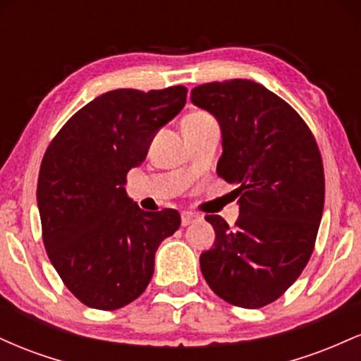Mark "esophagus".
<instances>
[{
    "label": "esophagus",
    "instance_id": "34e87169",
    "mask_svg": "<svg viewBox=\"0 0 361 361\" xmlns=\"http://www.w3.org/2000/svg\"><path fill=\"white\" fill-rule=\"evenodd\" d=\"M198 215L193 214V212H181V224L183 226H188V224H192L193 221H197Z\"/></svg>",
    "mask_w": 361,
    "mask_h": 361
}]
</instances>
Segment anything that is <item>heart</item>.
Instances as JSON below:
<instances>
[{"mask_svg":"<svg viewBox=\"0 0 361 361\" xmlns=\"http://www.w3.org/2000/svg\"><path fill=\"white\" fill-rule=\"evenodd\" d=\"M209 120H212V117H210L209 114H205V111H192V114L183 120V126H186V123H204L209 122Z\"/></svg>","mask_w":361,"mask_h":361,"instance_id":"heart-1","label":"heart"}]
</instances>
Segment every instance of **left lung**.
I'll list each match as a JSON object with an SVG mask.
<instances>
[{"label": "left lung", "instance_id": "1", "mask_svg": "<svg viewBox=\"0 0 361 361\" xmlns=\"http://www.w3.org/2000/svg\"><path fill=\"white\" fill-rule=\"evenodd\" d=\"M193 105L217 118V175L234 185L239 219L205 215L215 244L200 268L221 299L244 309L275 302L300 276L324 209V168L307 123L287 102L250 80L192 90Z\"/></svg>", "mask_w": 361, "mask_h": 361}]
</instances>
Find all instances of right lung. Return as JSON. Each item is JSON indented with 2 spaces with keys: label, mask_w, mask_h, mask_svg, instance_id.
Instances as JSON below:
<instances>
[{
  "label": "right lung",
  "mask_w": 361,
  "mask_h": 361,
  "mask_svg": "<svg viewBox=\"0 0 361 361\" xmlns=\"http://www.w3.org/2000/svg\"><path fill=\"white\" fill-rule=\"evenodd\" d=\"M185 103V86L109 91L78 110L45 151L37 183L44 246L88 307L115 310L137 299L161 241L180 227L175 209L144 212L123 185Z\"/></svg>",
  "instance_id": "1"
}]
</instances>
